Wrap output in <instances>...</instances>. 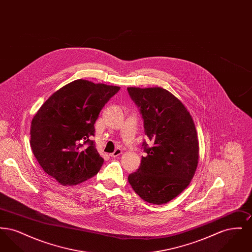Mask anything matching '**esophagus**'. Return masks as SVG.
Instances as JSON below:
<instances>
[{
	"label": "esophagus",
	"mask_w": 252,
	"mask_h": 252,
	"mask_svg": "<svg viewBox=\"0 0 252 252\" xmlns=\"http://www.w3.org/2000/svg\"><path fill=\"white\" fill-rule=\"evenodd\" d=\"M121 154H122V150H121L120 148H117V149H115V151L113 153L110 154V157L116 158V157L120 156Z\"/></svg>",
	"instance_id": "1"
}]
</instances>
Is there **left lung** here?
Listing matches in <instances>:
<instances>
[{
    "label": "left lung",
    "mask_w": 252,
    "mask_h": 252,
    "mask_svg": "<svg viewBox=\"0 0 252 252\" xmlns=\"http://www.w3.org/2000/svg\"><path fill=\"white\" fill-rule=\"evenodd\" d=\"M127 92L140 108L146 156L128 176L132 189L148 203L161 205L178 196L191 182L198 163L199 146L190 112L180 99L160 87H129Z\"/></svg>",
    "instance_id": "8db88e82"
}]
</instances>
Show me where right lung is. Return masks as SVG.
<instances>
[{"label":"right lung","instance_id":"add662e5","mask_svg":"<svg viewBox=\"0 0 252 252\" xmlns=\"http://www.w3.org/2000/svg\"><path fill=\"white\" fill-rule=\"evenodd\" d=\"M120 87L77 79L49 97L31 123L30 144L46 174L62 185H76L99 172L94 124Z\"/></svg>","mask_w":252,"mask_h":252}]
</instances>
